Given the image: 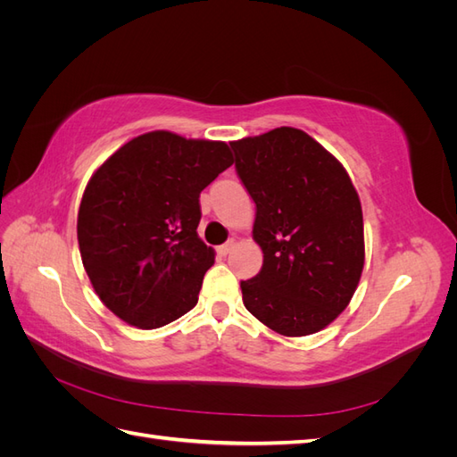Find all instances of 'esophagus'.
Wrapping results in <instances>:
<instances>
[{
	"label": "esophagus",
	"mask_w": 457,
	"mask_h": 457,
	"mask_svg": "<svg viewBox=\"0 0 457 457\" xmlns=\"http://www.w3.org/2000/svg\"><path fill=\"white\" fill-rule=\"evenodd\" d=\"M232 247H234V240H228V242H225L223 245H219V247H217V252H219V255L227 257V255L232 252Z\"/></svg>",
	"instance_id": "obj_1"
}]
</instances>
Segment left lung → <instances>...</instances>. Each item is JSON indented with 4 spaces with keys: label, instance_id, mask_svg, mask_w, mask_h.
<instances>
[{
    "label": "left lung",
    "instance_id": "8db88e82",
    "mask_svg": "<svg viewBox=\"0 0 457 457\" xmlns=\"http://www.w3.org/2000/svg\"><path fill=\"white\" fill-rule=\"evenodd\" d=\"M255 202L262 267L242 280L245 309L286 337L311 336L347 309L364 269L362 205L349 173L311 135L276 128L230 143Z\"/></svg>",
    "mask_w": 457,
    "mask_h": 457
}]
</instances>
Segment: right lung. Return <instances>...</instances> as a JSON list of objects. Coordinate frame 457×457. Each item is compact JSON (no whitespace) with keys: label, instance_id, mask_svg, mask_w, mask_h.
I'll return each mask as SVG.
<instances>
[{"label":"right lung","instance_id":"add662e5","mask_svg":"<svg viewBox=\"0 0 457 457\" xmlns=\"http://www.w3.org/2000/svg\"><path fill=\"white\" fill-rule=\"evenodd\" d=\"M232 162L227 143L150 131L93 173L78 212L81 262L123 322L154 329L196 305L215 261L196 232L200 192Z\"/></svg>","mask_w":457,"mask_h":457}]
</instances>
